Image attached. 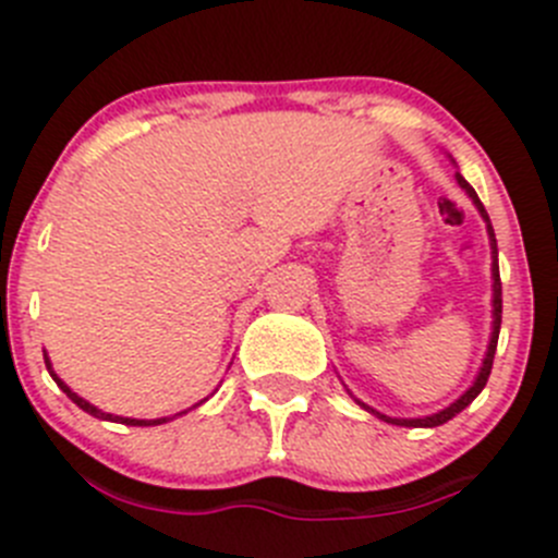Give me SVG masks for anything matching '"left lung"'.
<instances>
[{
  "mask_svg": "<svg viewBox=\"0 0 558 558\" xmlns=\"http://www.w3.org/2000/svg\"><path fill=\"white\" fill-rule=\"evenodd\" d=\"M452 163H454V158H452ZM454 180H458L460 189H463V191H465V196H469L471 203H474L476 214H480V216H482V221H485L487 241H490V279H493V284H490V290H493V295H490V317H493V320H490V339H487L485 359H482L480 373H476V378L471 380L469 389H465L463 395L458 397V400L449 402L447 408H441V411H435V413H427V416H389V413L375 411L373 405H367V402L359 400V397H355L353 391H350L348 386H344V389H348V395L353 397L355 405H362L364 411L373 413V416H378L380 422H386V424H400V427H438V424H447L449 418L458 416L460 411H465V408H469L471 402H474L476 397H480V391L485 389L487 378H490L493 355H496V344H498V331H501V276H498V246H496V232H493L490 216H487L485 205L480 203V196H476V191L471 189L469 180H465L463 174H460V172H454Z\"/></svg>",
  "mask_w": 558,
  "mask_h": 558,
  "instance_id": "8db88e82",
  "label": "left lung"
}]
</instances>
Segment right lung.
I'll use <instances>...</instances> for the list:
<instances>
[{
    "label": "right lung",
    "mask_w": 558,
    "mask_h": 558,
    "mask_svg": "<svg viewBox=\"0 0 558 558\" xmlns=\"http://www.w3.org/2000/svg\"><path fill=\"white\" fill-rule=\"evenodd\" d=\"M44 359H46V369H49V375L51 378H54V384L60 386L62 391H65L68 397H71L73 402H76L78 408H82L84 413H89V416H95V418H104V422H117V424H131V427H156V424H167V422H172V418H178V416H183V413H189V411H194V408H199L203 405L205 400H208V397H205V400H199L196 402V405H191V408H185V411H180V413H172V416H158V418H131V416H117V413H106V411H100L98 405H93V402H87L84 400V397H78L76 391L71 389V386L65 384V380L60 378V375L54 373V367H51V359H49V353H46L44 350Z\"/></svg>",
    "instance_id": "add662e5"
}]
</instances>
